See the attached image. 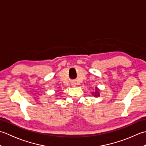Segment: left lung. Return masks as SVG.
<instances>
[{
    "label": "left lung",
    "mask_w": 146,
    "mask_h": 146,
    "mask_svg": "<svg viewBox=\"0 0 146 146\" xmlns=\"http://www.w3.org/2000/svg\"><path fill=\"white\" fill-rule=\"evenodd\" d=\"M92 94L93 95H94V97H99V96H100V90H99L97 87H95V92H92Z\"/></svg>",
    "instance_id": "8db88e82"
}]
</instances>
